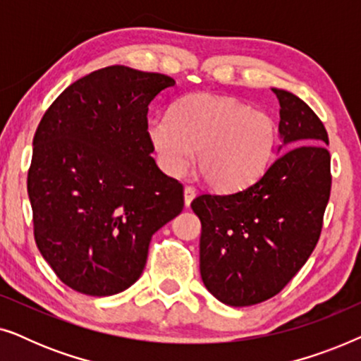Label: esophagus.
I'll return each mask as SVG.
<instances>
[{
	"mask_svg": "<svg viewBox=\"0 0 361 361\" xmlns=\"http://www.w3.org/2000/svg\"><path fill=\"white\" fill-rule=\"evenodd\" d=\"M195 194H197V190H195L194 185H185V187H184V200H185V205H187V207H189L190 202L194 200Z\"/></svg>",
	"mask_w": 361,
	"mask_h": 361,
	"instance_id": "1",
	"label": "esophagus"
}]
</instances>
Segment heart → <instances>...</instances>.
<instances>
[{
	"label": "heart",
	"instance_id": "obj_1",
	"mask_svg": "<svg viewBox=\"0 0 361 361\" xmlns=\"http://www.w3.org/2000/svg\"><path fill=\"white\" fill-rule=\"evenodd\" d=\"M146 133L166 174H184L197 151V167L207 184L231 190L268 167L278 128L268 111L251 110L235 98L192 93L174 103L171 116L149 118Z\"/></svg>",
	"mask_w": 361,
	"mask_h": 361
}]
</instances>
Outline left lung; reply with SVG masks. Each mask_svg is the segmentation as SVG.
Wrapping results in <instances>:
<instances>
[{
    "label": "left lung",
    "instance_id": "1",
    "mask_svg": "<svg viewBox=\"0 0 361 361\" xmlns=\"http://www.w3.org/2000/svg\"><path fill=\"white\" fill-rule=\"evenodd\" d=\"M286 152L264 174L233 194L192 200L200 219V276L233 307L274 298L299 273L317 245L332 187L329 135L307 103L273 88Z\"/></svg>",
    "mask_w": 361,
    "mask_h": 361
}]
</instances>
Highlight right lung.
Instances as JSON below:
<instances>
[{"label": "right lung", "mask_w": 361, "mask_h": 361, "mask_svg": "<svg viewBox=\"0 0 361 361\" xmlns=\"http://www.w3.org/2000/svg\"><path fill=\"white\" fill-rule=\"evenodd\" d=\"M174 85L110 66L68 85L39 123L27 172L34 240L77 293L135 284L152 235L184 209V187L157 167L146 133L147 106Z\"/></svg>", "instance_id": "right-lung-1"}]
</instances>
